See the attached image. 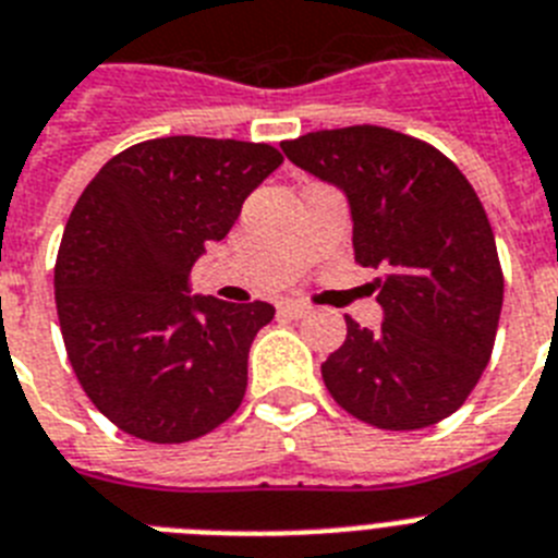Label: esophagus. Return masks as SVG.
Here are the masks:
<instances>
[{"mask_svg":"<svg viewBox=\"0 0 558 558\" xmlns=\"http://www.w3.org/2000/svg\"><path fill=\"white\" fill-rule=\"evenodd\" d=\"M278 308H280V315H287V317L308 315V306H306V303H301V301H283Z\"/></svg>","mask_w":558,"mask_h":558,"instance_id":"1","label":"esophagus"}]
</instances>
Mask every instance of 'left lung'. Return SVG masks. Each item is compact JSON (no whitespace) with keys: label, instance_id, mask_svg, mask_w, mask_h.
Here are the masks:
<instances>
[{"label":"left lung","instance_id":"obj_1","mask_svg":"<svg viewBox=\"0 0 558 558\" xmlns=\"http://www.w3.org/2000/svg\"><path fill=\"white\" fill-rule=\"evenodd\" d=\"M289 161L343 192L354 260L374 280L380 329L345 317L323 363L340 409L386 430L428 428L460 409L494 351L502 269L474 186L430 144L357 124L280 144Z\"/></svg>","mask_w":558,"mask_h":558}]
</instances>
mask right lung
Wrapping results in <instances>:
<instances>
[{
    "label": "right lung",
    "mask_w": 558,
    "mask_h": 558,
    "mask_svg": "<svg viewBox=\"0 0 558 558\" xmlns=\"http://www.w3.org/2000/svg\"><path fill=\"white\" fill-rule=\"evenodd\" d=\"M280 163L269 144L170 135L110 158L76 201L56 312L84 395L121 430L190 442L241 405L275 306L190 294V271Z\"/></svg>",
    "instance_id": "obj_1"
}]
</instances>
